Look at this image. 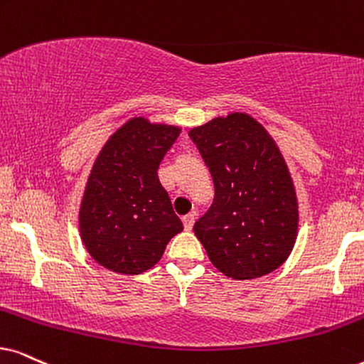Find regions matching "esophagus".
<instances>
[{
  "label": "esophagus",
  "instance_id": "34e87169",
  "mask_svg": "<svg viewBox=\"0 0 364 364\" xmlns=\"http://www.w3.org/2000/svg\"><path fill=\"white\" fill-rule=\"evenodd\" d=\"M183 223H185L186 230H191L193 223H195V213H188V215L183 216Z\"/></svg>",
  "mask_w": 364,
  "mask_h": 364
}]
</instances>
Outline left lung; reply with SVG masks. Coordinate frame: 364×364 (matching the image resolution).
I'll use <instances>...</instances> for the list:
<instances>
[{"mask_svg":"<svg viewBox=\"0 0 364 364\" xmlns=\"http://www.w3.org/2000/svg\"><path fill=\"white\" fill-rule=\"evenodd\" d=\"M213 178L215 198L195 223L211 264L235 280L270 274L297 237V198L269 132L247 114L216 117L190 131Z\"/></svg>","mask_w":364,"mask_h":364,"instance_id":"1","label":"left lung"}]
</instances>
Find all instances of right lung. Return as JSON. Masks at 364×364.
I'll return each instance as SVG.
<instances>
[{
	"instance_id": "1",
	"label": "right lung",
	"mask_w": 364,
	"mask_h": 364,
	"mask_svg": "<svg viewBox=\"0 0 364 364\" xmlns=\"http://www.w3.org/2000/svg\"><path fill=\"white\" fill-rule=\"evenodd\" d=\"M181 129L134 117L105 142L82 198V242L97 264L117 274H142L159 262L183 230L161 185V161Z\"/></svg>"
}]
</instances>
